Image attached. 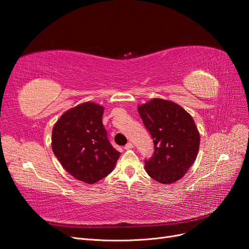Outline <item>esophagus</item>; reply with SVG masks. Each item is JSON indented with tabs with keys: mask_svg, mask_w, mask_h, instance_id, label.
Wrapping results in <instances>:
<instances>
[{
	"mask_svg": "<svg viewBox=\"0 0 249 249\" xmlns=\"http://www.w3.org/2000/svg\"><path fill=\"white\" fill-rule=\"evenodd\" d=\"M131 148H133V144L131 142H127L126 144L124 145V149H131Z\"/></svg>",
	"mask_w": 249,
	"mask_h": 249,
	"instance_id": "obj_1",
	"label": "esophagus"
}]
</instances>
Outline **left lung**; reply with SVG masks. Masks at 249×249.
<instances>
[{
	"instance_id": "obj_1",
	"label": "left lung",
	"mask_w": 249,
	"mask_h": 249,
	"mask_svg": "<svg viewBox=\"0 0 249 249\" xmlns=\"http://www.w3.org/2000/svg\"><path fill=\"white\" fill-rule=\"evenodd\" d=\"M138 112L154 139V154L144 161L146 172L162 184L177 182L198 153L199 133L193 118L178 104L161 99L139 106Z\"/></svg>"
}]
</instances>
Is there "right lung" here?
Masks as SVG:
<instances>
[{"label": "right lung", "instance_id": "add662e5", "mask_svg": "<svg viewBox=\"0 0 249 249\" xmlns=\"http://www.w3.org/2000/svg\"><path fill=\"white\" fill-rule=\"evenodd\" d=\"M103 113L100 105L81 104L62 114L52 132V148L59 162L87 184L107 177L120 155L108 139Z\"/></svg>", "mask_w": 249, "mask_h": 249}]
</instances>
